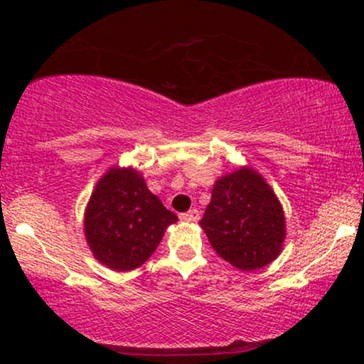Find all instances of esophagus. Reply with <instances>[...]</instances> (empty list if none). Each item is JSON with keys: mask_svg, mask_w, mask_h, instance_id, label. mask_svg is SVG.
Instances as JSON below:
<instances>
[{"mask_svg": "<svg viewBox=\"0 0 364 364\" xmlns=\"http://www.w3.org/2000/svg\"><path fill=\"white\" fill-rule=\"evenodd\" d=\"M181 219L188 220V223H196V220L200 219V212L196 210V208H190L185 214H181Z\"/></svg>", "mask_w": 364, "mask_h": 364, "instance_id": "esophagus-1", "label": "esophagus"}]
</instances>
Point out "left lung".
Here are the masks:
<instances>
[{"label": "left lung", "mask_w": 364, "mask_h": 364, "mask_svg": "<svg viewBox=\"0 0 364 364\" xmlns=\"http://www.w3.org/2000/svg\"><path fill=\"white\" fill-rule=\"evenodd\" d=\"M200 225L220 258L240 270L274 262L286 240V217L277 195L250 166L220 176Z\"/></svg>", "instance_id": "8db88e82"}]
</instances>
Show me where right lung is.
<instances>
[{
	"instance_id": "right-lung-1",
	"label": "right lung",
	"mask_w": 364,
	"mask_h": 364,
	"mask_svg": "<svg viewBox=\"0 0 364 364\" xmlns=\"http://www.w3.org/2000/svg\"><path fill=\"white\" fill-rule=\"evenodd\" d=\"M178 215L162 205L136 169L102 174L83 214V232L95 260L116 272H129L156 252Z\"/></svg>"
}]
</instances>
